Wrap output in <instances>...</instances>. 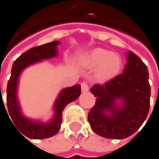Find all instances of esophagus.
I'll return each instance as SVG.
<instances>
[{"label": "esophagus", "instance_id": "obj_1", "mask_svg": "<svg viewBox=\"0 0 159 159\" xmlns=\"http://www.w3.org/2000/svg\"><path fill=\"white\" fill-rule=\"evenodd\" d=\"M81 88H82V92H87L89 90V85L88 84L86 83V82H83L82 84H81Z\"/></svg>", "mask_w": 159, "mask_h": 159}]
</instances>
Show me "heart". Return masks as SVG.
I'll return each mask as SVG.
<instances>
[{
    "label": "heart",
    "instance_id": "1",
    "mask_svg": "<svg viewBox=\"0 0 159 159\" xmlns=\"http://www.w3.org/2000/svg\"><path fill=\"white\" fill-rule=\"evenodd\" d=\"M82 64L86 68L95 69V77L99 81H108L115 77L121 68L120 56L107 49L95 48L82 58Z\"/></svg>",
    "mask_w": 159,
    "mask_h": 159
}]
</instances>
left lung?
I'll use <instances>...</instances> for the list:
<instances>
[{
    "label": "left lung",
    "instance_id": "1",
    "mask_svg": "<svg viewBox=\"0 0 159 159\" xmlns=\"http://www.w3.org/2000/svg\"><path fill=\"white\" fill-rule=\"evenodd\" d=\"M126 57L123 73L90 90L96 97L95 105L88 113L90 126L106 139H122L134 134L149 111L148 67L133 52H129Z\"/></svg>",
    "mask_w": 159,
    "mask_h": 159
}]
</instances>
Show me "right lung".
Segmentation results:
<instances>
[{
    "mask_svg": "<svg viewBox=\"0 0 159 159\" xmlns=\"http://www.w3.org/2000/svg\"><path fill=\"white\" fill-rule=\"evenodd\" d=\"M58 45H59L58 41H53L48 44H44L39 47L32 48L24 52L22 55H20L13 63L11 78L8 82L7 105H6L7 109H5L3 101L2 100V98H1V100L2 101L5 111L6 109L8 111L7 115L9 114L8 116H11L12 119L11 122L14 124V127L16 126L15 128H17L23 135L30 139H47L56 135L60 129L61 123H62V112L65 107L68 103H70L71 102L76 100L81 94L80 84H75L72 87L63 89L54 105L55 115L51 120L47 123L28 119L21 112V109L17 97V89H18L20 75L26 67L31 66L35 63H38L44 59H49L52 57H55L57 55V47ZM11 120H13L12 122L11 121Z\"/></svg>",
    "mask_w": 159,
    "mask_h": 159,
    "instance_id": "right-lung-1",
    "label": "right lung"
}]
</instances>
